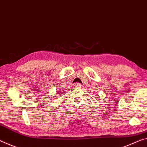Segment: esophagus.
Listing matches in <instances>:
<instances>
[{"mask_svg":"<svg viewBox=\"0 0 147 147\" xmlns=\"http://www.w3.org/2000/svg\"><path fill=\"white\" fill-rule=\"evenodd\" d=\"M81 87V84L80 83H75V87L76 88H80Z\"/></svg>","mask_w":147,"mask_h":147,"instance_id":"34e87169","label":"esophagus"}]
</instances>
